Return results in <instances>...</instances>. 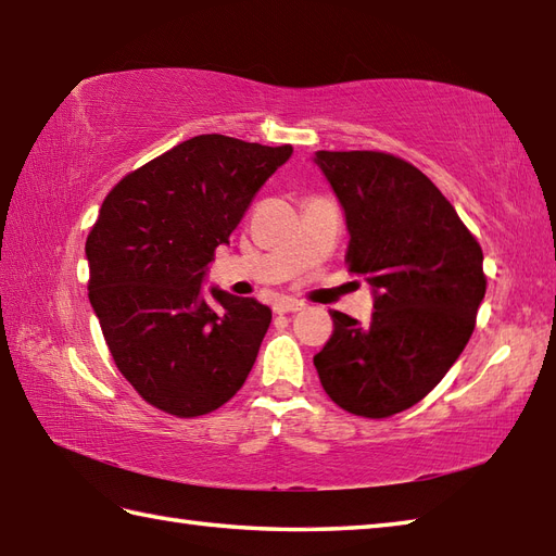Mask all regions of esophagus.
Wrapping results in <instances>:
<instances>
[{
    "label": "esophagus",
    "instance_id": "34e87169",
    "mask_svg": "<svg viewBox=\"0 0 556 556\" xmlns=\"http://www.w3.org/2000/svg\"><path fill=\"white\" fill-rule=\"evenodd\" d=\"M305 308L303 301H296V299H279L275 303V313L277 315H285V313H299Z\"/></svg>",
    "mask_w": 556,
    "mask_h": 556
}]
</instances>
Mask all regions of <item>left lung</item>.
I'll return each mask as SVG.
<instances>
[{"instance_id":"obj_1","label":"left lung","mask_w":556,"mask_h":556,"mask_svg":"<svg viewBox=\"0 0 556 556\" xmlns=\"http://www.w3.org/2000/svg\"><path fill=\"white\" fill-rule=\"evenodd\" d=\"M346 215V263L368 279V325L332 311L334 332L313 358L329 399L389 418L440 384L485 299L482 248L454 205L406 160L375 150H317Z\"/></svg>"}]
</instances>
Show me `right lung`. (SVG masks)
I'll use <instances>...</instances> for the list:
<instances>
[{
	"label": "right lung",
	"instance_id": "add662e5",
	"mask_svg": "<svg viewBox=\"0 0 556 556\" xmlns=\"http://www.w3.org/2000/svg\"><path fill=\"white\" fill-rule=\"evenodd\" d=\"M205 134L126 174L86 241L88 299L116 368L150 406L176 418L219 408L257 358L271 311L212 287L207 265L248 205L291 157Z\"/></svg>",
	"mask_w": 556,
	"mask_h": 556
}]
</instances>
